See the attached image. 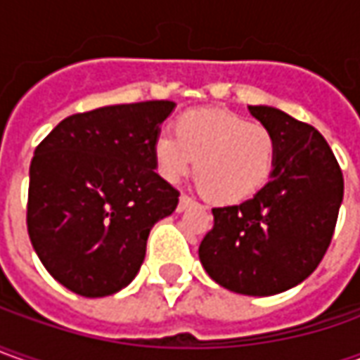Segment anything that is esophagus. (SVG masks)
I'll return each instance as SVG.
<instances>
[{"mask_svg":"<svg viewBox=\"0 0 360 360\" xmlns=\"http://www.w3.org/2000/svg\"><path fill=\"white\" fill-rule=\"evenodd\" d=\"M195 203V201H193L191 197H189V195H181L179 197V205H177V211H185V209H187V207H191V205Z\"/></svg>","mask_w":360,"mask_h":360,"instance_id":"esophagus-1","label":"esophagus"}]
</instances>
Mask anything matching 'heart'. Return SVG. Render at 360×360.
I'll return each instance as SVG.
<instances>
[{
    "mask_svg": "<svg viewBox=\"0 0 360 360\" xmlns=\"http://www.w3.org/2000/svg\"><path fill=\"white\" fill-rule=\"evenodd\" d=\"M277 155L275 135L261 123L225 109H195L175 121V135L153 141L163 179L179 181L195 161V183L207 199L231 205L253 197L265 185Z\"/></svg>",
    "mask_w": 360,
    "mask_h": 360,
    "instance_id": "b5f03b06",
    "label": "heart"
}]
</instances>
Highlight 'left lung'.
I'll return each mask as SVG.
<instances>
[{
	"instance_id": "1",
	"label": "left lung",
	"mask_w": 360,
	"mask_h": 360,
	"mask_svg": "<svg viewBox=\"0 0 360 360\" xmlns=\"http://www.w3.org/2000/svg\"><path fill=\"white\" fill-rule=\"evenodd\" d=\"M249 111L275 135V167L253 199L213 209L215 223L199 245V259L221 287L269 297L297 287L323 261L345 183L313 125L269 105Z\"/></svg>"
}]
</instances>
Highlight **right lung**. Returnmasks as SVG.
I'll return each mask as SVG.
<instances>
[{"instance_id": "obj_1", "label": "right lung", "mask_w": 360, "mask_h": 360, "mask_svg": "<svg viewBox=\"0 0 360 360\" xmlns=\"http://www.w3.org/2000/svg\"><path fill=\"white\" fill-rule=\"evenodd\" d=\"M173 101L107 105L65 117L30 167L27 233L49 275L81 297H107L141 269L147 237L179 191L155 173L153 141Z\"/></svg>"}]
</instances>
